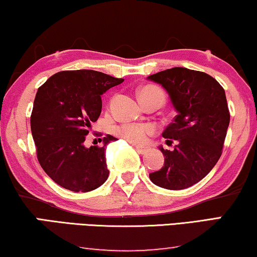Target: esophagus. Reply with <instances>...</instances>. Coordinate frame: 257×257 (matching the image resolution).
<instances>
[{"mask_svg":"<svg viewBox=\"0 0 257 257\" xmlns=\"http://www.w3.org/2000/svg\"><path fill=\"white\" fill-rule=\"evenodd\" d=\"M134 148H136V151L139 154H146V153H148V151H149V148L141 147V146H134Z\"/></svg>","mask_w":257,"mask_h":257,"instance_id":"34e87169","label":"esophagus"}]
</instances>
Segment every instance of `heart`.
I'll return each mask as SVG.
<instances>
[{
    "label": "heart",
    "mask_w": 257,
    "mask_h": 257,
    "mask_svg": "<svg viewBox=\"0 0 257 257\" xmlns=\"http://www.w3.org/2000/svg\"><path fill=\"white\" fill-rule=\"evenodd\" d=\"M139 97L141 98H159L162 101V103L164 102V93L162 92V89L154 85H147L144 86L139 90ZM117 134L123 139L127 140L132 144L141 145L147 140V138L153 134L154 128L152 125L149 124H137V123H125L121 124L116 130Z\"/></svg>",
    "instance_id": "heart-1"
}]
</instances>
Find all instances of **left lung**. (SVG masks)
Returning a JSON list of instances; mask_svg holds the SVG:
<instances>
[{"label": "left lung", "mask_w": 257, "mask_h": 257, "mask_svg": "<svg viewBox=\"0 0 257 257\" xmlns=\"http://www.w3.org/2000/svg\"><path fill=\"white\" fill-rule=\"evenodd\" d=\"M167 89L178 115L162 133L173 151L161 148L164 167L149 175L157 186L178 191L203 179L223 153L230 124L224 88L201 71L172 68L149 76Z\"/></svg>", "instance_id": "obj_1"}]
</instances>
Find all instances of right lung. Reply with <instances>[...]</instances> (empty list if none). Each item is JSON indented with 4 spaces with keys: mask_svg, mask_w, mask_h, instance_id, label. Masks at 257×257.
Here are the masks:
<instances>
[{
    "mask_svg": "<svg viewBox=\"0 0 257 257\" xmlns=\"http://www.w3.org/2000/svg\"><path fill=\"white\" fill-rule=\"evenodd\" d=\"M124 79L94 70L61 71L40 86L31 113V131L41 168L72 192H89L108 179L105 146L86 148L90 124L101 115V95ZM102 140V139H101Z\"/></svg>",
    "mask_w": 257,
    "mask_h": 257,
    "instance_id": "obj_1",
    "label": "right lung"
}]
</instances>
